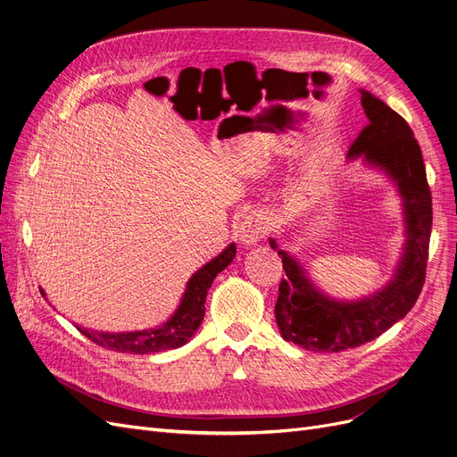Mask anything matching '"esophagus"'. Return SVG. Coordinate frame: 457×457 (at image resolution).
Returning a JSON list of instances; mask_svg holds the SVG:
<instances>
[{"instance_id":"esophagus-1","label":"esophagus","mask_w":457,"mask_h":457,"mask_svg":"<svg viewBox=\"0 0 457 457\" xmlns=\"http://www.w3.org/2000/svg\"><path fill=\"white\" fill-rule=\"evenodd\" d=\"M265 235H267V228H265V222L260 214L252 212V214L245 216V220L241 222V228H239V239L245 246H252L255 243H260Z\"/></svg>"}]
</instances>
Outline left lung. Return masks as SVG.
<instances>
[{
  "instance_id": "left-lung-1",
  "label": "left lung",
  "mask_w": 457,
  "mask_h": 457,
  "mask_svg": "<svg viewBox=\"0 0 457 457\" xmlns=\"http://www.w3.org/2000/svg\"><path fill=\"white\" fill-rule=\"evenodd\" d=\"M361 93L368 125L351 144L349 156H364L398 183L409 239L394 280L359 303L327 299L310 284L299 263L278 252L286 274L278 287L276 323L287 342L317 353H342L375 340L407 315L426 280L433 209L420 145L398 112L371 93ZM270 248H276L274 239Z\"/></svg>"
}]
</instances>
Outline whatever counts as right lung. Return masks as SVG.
I'll use <instances>...</instances> for the list:
<instances>
[{
    "label": "right lung",
    "instance_id": "obj_1",
    "mask_svg": "<svg viewBox=\"0 0 457 457\" xmlns=\"http://www.w3.org/2000/svg\"><path fill=\"white\" fill-rule=\"evenodd\" d=\"M235 245H229L220 255H216L212 262L197 270L187 284V291L183 301L173 313L171 320L153 330L142 332H95L78 327L86 338L95 342L96 345L119 351V353H134V354H149L161 353L166 349H175L185 345L192 334L202 325L205 315V296L218 272H222L235 257Z\"/></svg>",
    "mask_w": 457,
    "mask_h": 457
}]
</instances>
